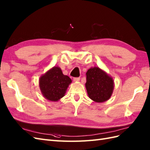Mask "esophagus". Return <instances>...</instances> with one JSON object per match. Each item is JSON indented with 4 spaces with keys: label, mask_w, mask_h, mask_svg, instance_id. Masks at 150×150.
Instances as JSON below:
<instances>
[{
    "label": "esophagus",
    "mask_w": 150,
    "mask_h": 150,
    "mask_svg": "<svg viewBox=\"0 0 150 150\" xmlns=\"http://www.w3.org/2000/svg\"><path fill=\"white\" fill-rule=\"evenodd\" d=\"M80 79H81V78H80V77H74V81L75 82H78V81H80Z\"/></svg>",
    "instance_id": "esophagus-1"
}]
</instances>
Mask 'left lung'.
Instances as JSON below:
<instances>
[{"label": "left lung", "mask_w": 150, "mask_h": 150, "mask_svg": "<svg viewBox=\"0 0 150 150\" xmlns=\"http://www.w3.org/2000/svg\"><path fill=\"white\" fill-rule=\"evenodd\" d=\"M86 88L88 96L96 102L108 100L114 89L112 79L98 67L89 69L86 73Z\"/></svg>", "instance_id": "left-lung-1"}]
</instances>
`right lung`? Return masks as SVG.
Masks as SVG:
<instances>
[{"mask_svg": "<svg viewBox=\"0 0 150 150\" xmlns=\"http://www.w3.org/2000/svg\"><path fill=\"white\" fill-rule=\"evenodd\" d=\"M71 79L62 74L59 67H54L41 76L40 88L43 96L50 101H58L64 96Z\"/></svg>", "mask_w": 150, "mask_h": 150, "instance_id": "right-lung-1", "label": "right lung"}]
</instances>
